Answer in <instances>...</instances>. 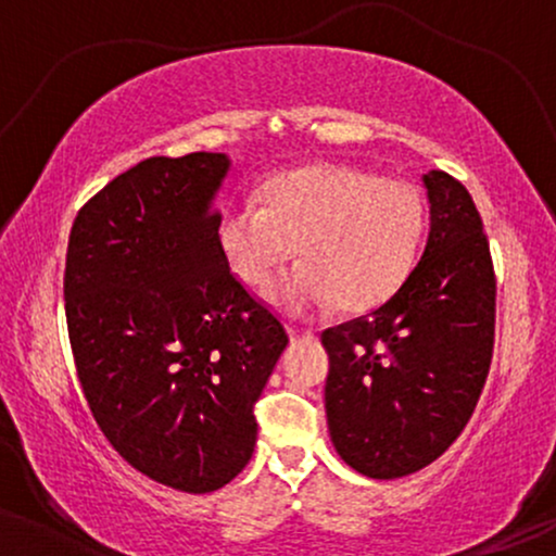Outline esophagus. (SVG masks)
I'll list each match as a JSON object with an SVG mask.
<instances>
[{
  "mask_svg": "<svg viewBox=\"0 0 556 556\" xmlns=\"http://www.w3.org/2000/svg\"><path fill=\"white\" fill-rule=\"evenodd\" d=\"M287 334H290L292 342L314 340V331H311V329H300V327H295V324H290V327H287Z\"/></svg>",
  "mask_w": 556,
  "mask_h": 556,
  "instance_id": "obj_1",
  "label": "esophagus"
}]
</instances>
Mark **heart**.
<instances>
[{
    "label": "heart",
    "instance_id": "b5f03b06",
    "mask_svg": "<svg viewBox=\"0 0 556 556\" xmlns=\"http://www.w3.org/2000/svg\"><path fill=\"white\" fill-rule=\"evenodd\" d=\"M424 235V203L407 182L344 164L285 172L256 195H240L222 214L219 242L248 287H266L295 256L271 300L292 314L327 308L368 311L402 285Z\"/></svg>",
    "mask_w": 556,
    "mask_h": 556
}]
</instances>
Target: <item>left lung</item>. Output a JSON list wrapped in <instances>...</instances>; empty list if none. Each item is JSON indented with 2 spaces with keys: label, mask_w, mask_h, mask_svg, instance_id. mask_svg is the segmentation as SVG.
Returning <instances> with one entry per match:
<instances>
[{
  "label": "left lung",
  "mask_w": 556,
  "mask_h": 556,
  "mask_svg": "<svg viewBox=\"0 0 556 556\" xmlns=\"http://www.w3.org/2000/svg\"><path fill=\"white\" fill-rule=\"evenodd\" d=\"M431 229L410 277L371 314L321 331L327 420L350 468L402 478L460 437L494 353L496 274L481 214L460 180L424 177Z\"/></svg>",
  "instance_id": "1"
}]
</instances>
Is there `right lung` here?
<instances>
[{
  "label": "right lung",
  "instance_id": "1",
  "mask_svg": "<svg viewBox=\"0 0 556 556\" xmlns=\"http://www.w3.org/2000/svg\"><path fill=\"white\" fill-rule=\"evenodd\" d=\"M227 156L136 164L70 229L65 316L91 416L156 483L206 494L245 468L256 402L290 342L229 269L208 203Z\"/></svg>",
  "mask_w": 556,
  "mask_h": 556
}]
</instances>
